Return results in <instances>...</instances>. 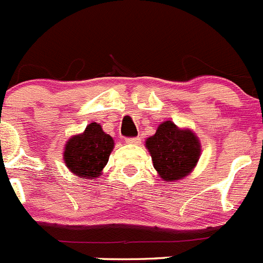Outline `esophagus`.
I'll return each mask as SVG.
<instances>
[{
  "mask_svg": "<svg viewBox=\"0 0 263 263\" xmlns=\"http://www.w3.org/2000/svg\"><path fill=\"white\" fill-rule=\"evenodd\" d=\"M127 144H139L141 143V138L139 137H136V138H126L125 139Z\"/></svg>",
  "mask_w": 263,
  "mask_h": 263,
  "instance_id": "34e87169",
  "label": "esophagus"
}]
</instances>
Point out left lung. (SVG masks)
<instances>
[{
  "mask_svg": "<svg viewBox=\"0 0 263 263\" xmlns=\"http://www.w3.org/2000/svg\"><path fill=\"white\" fill-rule=\"evenodd\" d=\"M200 141L190 129H179L173 121H164L156 133L147 138L146 148L154 167L166 182L189 176L199 161Z\"/></svg>",
  "mask_w": 263,
  "mask_h": 263,
  "instance_id": "8db88e82",
  "label": "left lung"
}]
</instances>
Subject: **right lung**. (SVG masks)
Instances as JSON below:
<instances>
[{
	"mask_svg": "<svg viewBox=\"0 0 263 263\" xmlns=\"http://www.w3.org/2000/svg\"><path fill=\"white\" fill-rule=\"evenodd\" d=\"M114 144L112 137L104 133L101 125L91 122L84 133L68 139L63 152L64 162L77 177L96 179L108 162Z\"/></svg>",
	"mask_w": 263,
	"mask_h": 263,
	"instance_id": "1",
	"label": "right lung"
}]
</instances>
